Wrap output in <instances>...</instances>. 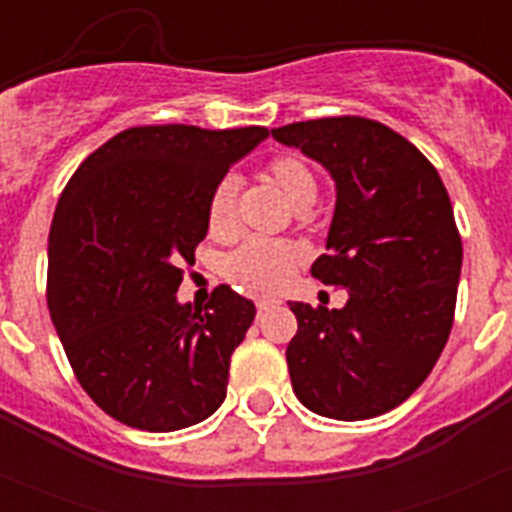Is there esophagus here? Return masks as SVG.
<instances>
[{
	"label": "esophagus",
	"mask_w": 512,
	"mask_h": 512,
	"mask_svg": "<svg viewBox=\"0 0 512 512\" xmlns=\"http://www.w3.org/2000/svg\"><path fill=\"white\" fill-rule=\"evenodd\" d=\"M279 302L277 300H269V297H259V300H256V310H259V315H264V312H269V310H274V307H277Z\"/></svg>",
	"instance_id": "1"
}]
</instances>
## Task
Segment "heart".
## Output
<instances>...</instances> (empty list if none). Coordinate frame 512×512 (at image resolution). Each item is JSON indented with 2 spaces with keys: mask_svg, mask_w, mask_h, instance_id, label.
Segmentation results:
<instances>
[{
  "mask_svg": "<svg viewBox=\"0 0 512 512\" xmlns=\"http://www.w3.org/2000/svg\"><path fill=\"white\" fill-rule=\"evenodd\" d=\"M261 179L277 189L292 210L305 212L318 197V176L312 174L305 158L282 153L269 158L261 169ZM207 230L217 241H230L238 235V200L235 182H217L207 200ZM302 264V248L289 241H246L235 248L225 261V274L230 282L241 284L251 292L271 295L279 292L292 279Z\"/></svg>",
  "mask_w": 512,
  "mask_h": 512,
  "instance_id": "1",
  "label": "heart"
}]
</instances>
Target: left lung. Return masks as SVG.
Listing matches in <instances>:
<instances>
[{"label":"left lung","mask_w":512,"mask_h":512,"mask_svg":"<svg viewBox=\"0 0 512 512\" xmlns=\"http://www.w3.org/2000/svg\"><path fill=\"white\" fill-rule=\"evenodd\" d=\"M271 135L333 176L328 253L312 277L348 289L341 310L289 302L292 390L325 418H377L418 390L449 341L461 274L449 192L431 161L377 120L323 117Z\"/></svg>","instance_id":"obj_1"}]
</instances>
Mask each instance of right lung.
Masks as SVG:
<instances>
[{
  "label": "right lung",
  "mask_w": 512,
  "mask_h": 512,
  "mask_svg": "<svg viewBox=\"0 0 512 512\" xmlns=\"http://www.w3.org/2000/svg\"><path fill=\"white\" fill-rule=\"evenodd\" d=\"M269 130L143 125L74 171L48 235V310L76 379L107 415L169 433L210 418L256 307L220 284L176 300L207 235V200Z\"/></svg>",
  "instance_id": "add662e5"
}]
</instances>
